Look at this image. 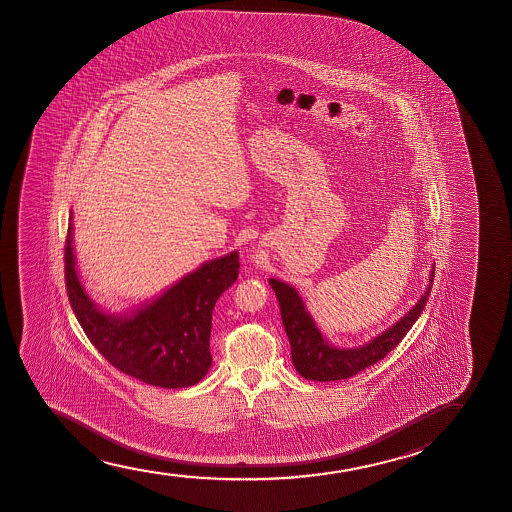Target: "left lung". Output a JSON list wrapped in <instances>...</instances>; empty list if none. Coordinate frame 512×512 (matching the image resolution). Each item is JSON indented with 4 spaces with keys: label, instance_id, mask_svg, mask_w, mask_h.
<instances>
[{
    "label": "left lung",
    "instance_id": "left-lung-1",
    "mask_svg": "<svg viewBox=\"0 0 512 512\" xmlns=\"http://www.w3.org/2000/svg\"><path fill=\"white\" fill-rule=\"evenodd\" d=\"M432 281L434 267L430 273L427 290L421 295L420 301L383 334L358 348H337L330 344L327 337H323L320 329L316 327L315 320L309 315L299 292L292 285L271 278L269 285L273 287L276 299L280 302L281 320L292 348L295 371L299 372L302 378L311 381H337L353 378L369 365L376 364L404 339L413 323L420 318L421 311L427 306Z\"/></svg>",
    "mask_w": 512,
    "mask_h": 512
}]
</instances>
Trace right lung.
Listing matches in <instances>:
<instances>
[{
  "mask_svg": "<svg viewBox=\"0 0 512 512\" xmlns=\"http://www.w3.org/2000/svg\"><path fill=\"white\" fill-rule=\"evenodd\" d=\"M73 225L64 246V276L71 309L96 350L127 376L161 388L196 385L210 371L211 315L218 297L238 280L239 255L208 260L164 294L112 315L85 292L73 253Z\"/></svg>",
  "mask_w": 512,
  "mask_h": 512,
  "instance_id": "1",
  "label": "right lung"
}]
</instances>
